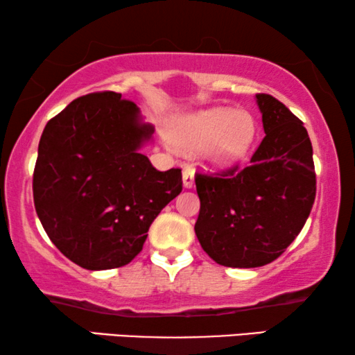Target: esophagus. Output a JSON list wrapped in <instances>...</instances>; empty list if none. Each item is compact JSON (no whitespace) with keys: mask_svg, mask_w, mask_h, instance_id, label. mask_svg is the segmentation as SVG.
<instances>
[{"mask_svg":"<svg viewBox=\"0 0 355 355\" xmlns=\"http://www.w3.org/2000/svg\"><path fill=\"white\" fill-rule=\"evenodd\" d=\"M193 179H196V171L192 168H186L182 171V182L186 189H192L193 187Z\"/></svg>","mask_w":355,"mask_h":355,"instance_id":"obj_1","label":"esophagus"}]
</instances>
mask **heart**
<instances>
[{
	"label": "heart",
	"instance_id": "b5f03b06",
	"mask_svg": "<svg viewBox=\"0 0 355 355\" xmlns=\"http://www.w3.org/2000/svg\"><path fill=\"white\" fill-rule=\"evenodd\" d=\"M255 119L244 110L215 106L178 119L171 129L174 145L184 150L202 147L211 166H231L244 157L254 142Z\"/></svg>",
	"mask_w": 355,
	"mask_h": 355
}]
</instances>
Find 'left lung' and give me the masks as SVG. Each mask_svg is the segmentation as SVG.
Masks as SVG:
<instances>
[{
	"instance_id": "8db88e82",
	"label": "left lung",
	"mask_w": 355,
	"mask_h": 355,
	"mask_svg": "<svg viewBox=\"0 0 355 355\" xmlns=\"http://www.w3.org/2000/svg\"><path fill=\"white\" fill-rule=\"evenodd\" d=\"M265 137L250 164L197 173L196 234L216 263L257 268L278 259L302 230L317 192L307 129L275 96L255 95Z\"/></svg>"
}]
</instances>
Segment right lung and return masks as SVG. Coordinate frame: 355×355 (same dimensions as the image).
<instances>
[{"mask_svg":"<svg viewBox=\"0 0 355 355\" xmlns=\"http://www.w3.org/2000/svg\"><path fill=\"white\" fill-rule=\"evenodd\" d=\"M153 125L116 92L71 101L43 129L33 203L53 244L85 270L128 265L158 213L182 191L179 168L140 153Z\"/></svg>","mask_w":355,"mask_h":355,"instance_id":"add662e5","label":"right lung"}]
</instances>
